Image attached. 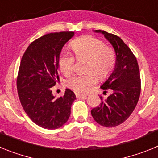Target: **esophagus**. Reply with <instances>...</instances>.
<instances>
[{"label":"esophagus","mask_w":158,"mask_h":158,"mask_svg":"<svg viewBox=\"0 0 158 158\" xmlns=\"http://www.w3.org/2000/svg\"><path fill=\"white\" fill-rule=\"evenodd\" d=\"M76 97L77 98H85L86 95L80 94V93H76Z\"/></svg>","instance_id":"34e87169"}]
</instances>
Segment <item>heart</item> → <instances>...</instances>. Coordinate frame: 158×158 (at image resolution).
<instances>
[{
	"label": "heart",
	"mask_w": 158,
	"mask_h": 158,
	"mask_svg": "<svg viewBox=\"0 0 158 158\" xmlns=\"http://www.w3.org/2000/svg\"><path fill=\"white\" fill-rule=\"evenodd\" d=\"M71 47L78 59H88L85 71L89 73L76 75L67 81L66 85L77 93H86L96 85V77L105 80L115 68L116 56L114 49L106 46L103 40L91 35L82 36L71 43ZM76 58L67 51H62L58 58V65L65 76L74 70Z\"/></svg>",
	"instance_id": "1"
}]
</instances>
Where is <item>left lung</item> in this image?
<instances>
[{
	"instance_id": "8db88e82",
	"label": "left lung",
	"mask_w": 158,
	"mask_h": 158,
	"mask_svg": "<svg viewBox=\"0 0 158 158\" xmlns=\"http://www.w3.org/2000/svg\"><path fill=\"white\" fill-rule=\"evenodd\" d=\"M115 49L116 55L115 69L101 88L107 93L112 91L107 99L100 96L102 102L93 108L92 116L97 123L113 127L126 121L136 107L141 93L140 71L136 57L118 36L101 30Z\"/></svg>"
}]
</instances>
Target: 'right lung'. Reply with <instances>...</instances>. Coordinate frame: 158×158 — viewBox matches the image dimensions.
<instances>
[{"mask_svg": "<svg viewBox=\"0 0 158 158\" xmlns=\"http://www.w3.org/2000/svg\"><path fill=\"white\" fill-rule=\"evenodd\" d=\"M74 32L49 33L32 42L22 57L18 71V96L27 116L38 126L58 129L69 119L74 93L65 89L58 98L51 88L59 79L58 58Z\"/></svg>", "mask_w": 158, "mask_h": 158, "instance_id": "right-lung-1", "label": "right lung"}]
</instances>
